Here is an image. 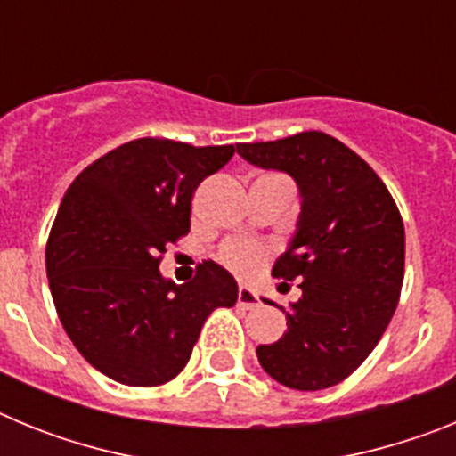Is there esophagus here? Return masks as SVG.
Listing matches in <instances>:
<instances>
[{"label": "esophagus", "instance_id": "34e87169", "mask_svg": "<svg viewBox=\"0 0 456 456\" xmlns=\"http://www.w3.org/2000/svg\"><path fill=\"white\" fill-rule=\"evenodd\" d=\"M237 304H240L241 308H257V305H260V299H257L256 289L248 288V285H240V289H237Z\"/></svg>", "mask_w": 456, "mask_h": 456}]
</instances>
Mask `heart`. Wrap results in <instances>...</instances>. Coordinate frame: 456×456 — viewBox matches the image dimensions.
<instances>
[{
  "mask_svg": "<svg viewBox=\"0 0 456 456\" xmlns=\"http://www.w3.org/2000/svg\"><path fill=\"white\" fill-rule=\"evenodd\" d=\"M221 263L235 273L248 276V273L257 272L260 263H263V248L251 241H232L221 251Z\"/></svg>",
  "mask_w": 456,
  "mask_h": 456,
  "instance_id": "1",
  "label": "heart"
}]
</instances>
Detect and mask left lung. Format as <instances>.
Masks as SVG:
<instances>
[{"label":"left lung","instance_id":"8db88e82","mask_svg":"<svg viewBox=\"0 0 456 456\" xmlns=\"http://www.w3.org/2000/svg\"><path fill=\"white\" fill-rule=\"evenodd\" d=\"M248 164L288 173L299 219L272 273L299 278L288 331L256 349L265 372L294 390L340 384L370 356L400 301L404 224L386 184L354 151L324 132L237 143ZM288 288V283H281Z\"/></svg>","mask_w":456,"mask_h":456}]
</instances>
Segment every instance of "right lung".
I'll return each instance as SVG.
<instances>
[{
	"label": "right lung",
	"instance_id": "obj_1",
	"mask_svg": "<svg viewBox=\"0 0 456 456\" xmlns=\"http://www.w3.org/2000/svg\"><path fill=\"white\" fill-rule=\"evenodd\" d=\"M232 155V146L136 139L68 187L47 240V281L68 338L104 377L167 384L209 313L235 305V278L212 260L184 285L159 272L167 244L189 232L196 187Z\"/></svg>",
	"mask_w": 456,
	"mask_h": 456
}]
</instances>
